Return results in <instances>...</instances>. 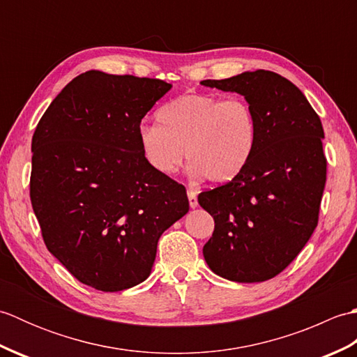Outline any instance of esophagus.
Masks as SVG:
<instances>
[{
    "label": "esophagus",
    "instance_id": "esophagus-1",
    "mask_svg": "<svg viewBox=\"0 0 357 357\" xmlns=\"http://www.w3.org/2000/svg\"><path fill=\"white\" fill-rule=\"evenodd\" d=\"M187 195H188V204H190L192 208H195L196 206H198V196H196V193L193 190H188Z\"/></svg>",
    "mask_w": 357,
    "mask_h": 357
}]
</instances>
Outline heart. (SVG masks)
<instances>
[{"instance_id": "obj_1", "label": "heart", "mask_w": 357, "mask_h": 357, "mask_svg": "<svg viewBox=\"0 0 357 357\" xmlns=\"http://www.w3.org/2000/svg\"><path fill=\"white\" fill-rule=\"evenodd\" d=\"M158 124H142L139 147L147 164L164 176L190 161L195 176L227 183L244 169L257 138L255 113L238 96L184 93L164 104Z\"/></svg>"}]
</instances>
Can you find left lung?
<instances>
[{
    "label": "left lung",
    "mask_w": 357,
    "mask_h": 357,
    "mask_svg": "<svg viewBox=\"0 0 357 357\" xmlns=\"http://www.w3.org/2000/svg\"><path fill=\"white\" fill-rule=\"evenodd\" d=\"M201 84L244 95L257 127L244 169L198 196L215 219L202 253L221 278L262 282L293 262L319 221L327 181L321 118L291 81L270 70Z\"/></svg>",
    "instance_id": "1"
}]
</instances>
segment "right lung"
Listing matches in <instances>:
<instances>
[{
	"mask_svg": "<svg viewBox=\"0 0 357 357\" xmlns=\"http://www.w3.org/2000/svg\"><path fill=\"white\" fill-rule=\"evenodd\" d=\"M170 84L89 70L44 112L30 201L49 252L79 282L121 291L150 275L161 234L188 211L185 187L142 156V118Z\"/></svg>",
	"mask_w": 357,
	"mask_h": 357,
	"instance_id": "obj_1",
	"label": "right lung"
}]
</instances>
